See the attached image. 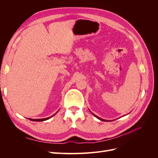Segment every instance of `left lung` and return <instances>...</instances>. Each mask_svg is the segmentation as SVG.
Wrapping results in <instances>:
<instances>
[{
	"label": "left lung",
	"mask_w": 158,
	"mask_h": 158,
	"mask_svg": "<svg viewBox=\"0 0 158 158\" xmlns=\"http://www.w3.org/2000/svg\"><path fill=\"white\" fill-rule=\"evenodd\" d=\"M93 114V113H92ZM94 114V115L95 117H97L98 119H99V120H101V121H107V120H105V119H102V118H99V117H98L97 115H95V114Z\"/></svg>",
	"instance_id": "left-lung-1"
}]
</instances>
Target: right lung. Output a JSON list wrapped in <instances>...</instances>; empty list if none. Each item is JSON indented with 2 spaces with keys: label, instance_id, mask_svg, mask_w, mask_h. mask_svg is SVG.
Instances as JSON below:
<instances>
[{
  "label": "right lung",
  "instance_id": "obj_1",
  "mask_svg": "<svg viewBox=\"0 0 158 158\" xmlns=\"http://www.w3.org/2000/svg\"><path fill=\"white\" fill-rule=\"evenodd\" d=\"M52 116H54V114ZM52 117V116H51ZM51 117H47V118H39V119H32V118H28L30 119V120L32 121H46V120H48V119H49L50 118H51Z\"/></svg>",
  "mask_w": 158,
  "mask_h": 158
}]
</instances>
